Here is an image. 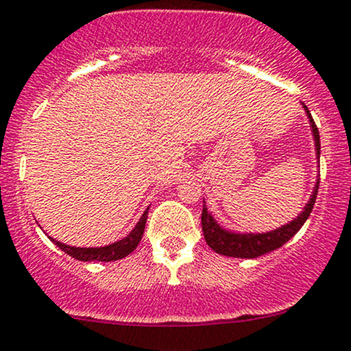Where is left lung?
Here are the masks:
<instances>
[{
  "instance_id": "1",
  "label": "left lung",
  "mask_w": 351,
  "mask_h": 351,
  "mask_svg": "<svg viewBox=\"0 0 351 351\" xmlns=\"http://www.w3.org/2000/svg\"><path fill=\"white\" fill-rule=\"evenodd\" d=\"M304 110L309 117V123H311L313 136H315L316 154H318V160H319L318 128H316L315 121H313L311 114H309V110L306 106H304ZM318 186H319V182H316L315 191H313L308 205L304 206V210L300 213L298 219H294L293 222L282 225L281 228H276V230L267 232V234H234V232L225 230V228L220 227V225L213 220V217L210 215L204 200V210H202V230H204L205 241L210 245V249L215 250L217 254H222V256H228V257H242V259H256V257L264 256V254L271 252V250L279 249V247L284 245V243L289 241L294 234H298V230H300L302 225H304L306 220H308L309 213H311L313 206H315L316 195H318Z\"/></svg>"
}]
</instances>
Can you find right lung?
I'll return each mask as SVG.
<instances>
[{
  "instance_id": "obj_1",
  "label": "right lung",
  "mask_w": 351,
  "mask_h": 351,
  "mask_svg": "<svg viewBox=\"0 0 351 351\" xmlns=\"http://www.w3.org/2000/svg\"><path fill=\"white\" fill-rule=\"evenodd\" d=\"M147 210L143 213V217L139 219V222L136 223V227L132 228L131 234L128 235V237H124L123 241H117L114 243H110V245H106V247H70V245H65V243L62 242H57L55 239L50 237V241L53 243H57V247H60L62 250H64L65 254H69L70 257H73V259L77 261H101V263H110V261H119L123 259V257L129 256V254L132 252V250L138 247L139 241H141L143 234H145V225H146V220H147Z\"/></svg>"
}]
</instances>
